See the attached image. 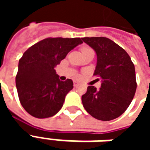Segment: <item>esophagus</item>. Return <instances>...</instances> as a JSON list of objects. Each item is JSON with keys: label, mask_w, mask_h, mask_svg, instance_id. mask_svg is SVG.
Masks as SVG:
<instances>
[{"label": "esophagus", "mask_w": 150, "mask_h": 150, "mask_svg": "<svg viewBox=\"0 0 150 150\" xmlns=\"http://www.w3.org/2000/svg\"><path fill=\"white\" fill-rule=\"evenodd\" d=\"M73 84H74V87H77V86L79 85V83H78V82H76V81H74Z\"/></svg>", "instance_id": "34e87169"}]
</instances>
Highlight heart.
<instances>
[{"label":"heart","instance_id":"b5f03b06","mask_svg":"<svg viewBox=\"0 0 150 150\" xmlns=\"http://www.w3.org/2000/svg\"><path fill=\"white\" fill-rule=\"evenodd\" d=\"M88 50H90V48H88V47H83L81 50H82V52H84V51Z\"/></svg>","mask_w":150,"mask_h":150}]
</instances>
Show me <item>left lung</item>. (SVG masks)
<instances>
[{"mask_svg": "<svg viewBox=\"0 0 150 150\" xmlns=\"http://www.w3.org/2000/svg\"><path fill=\"white\" fill-rule=\"evenodd\" d=\"M96 53L94 75L101 78V88L88 86L82 103L91 116L112 120L125 112L137 89L134 64L125 50L104 37L83 38Z\"/></svg>", "mask_w": 150, "mask_h": 150, "instance_id": "1", "label": "left lung"}]
</instances>
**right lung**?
I'll list each match as a JSON object with an SVG mask.
<instances>
[{"instance_id":"add662e5","label":"right lung","mask_w":150,"mask_h":150,"mask_svg":"<svg viewBox=\"0 0 150 150\" xmlns=\"http://www.w3.org/2000/svg\"><path fill=\"white\" fill-rule=\"evenodd\" d=\"M81 38H48L30 46L19 60L16 87L21 104L31 116L48 118L62 108L73 81H61L54 67Z\"/></svg>"}]
</instances>
